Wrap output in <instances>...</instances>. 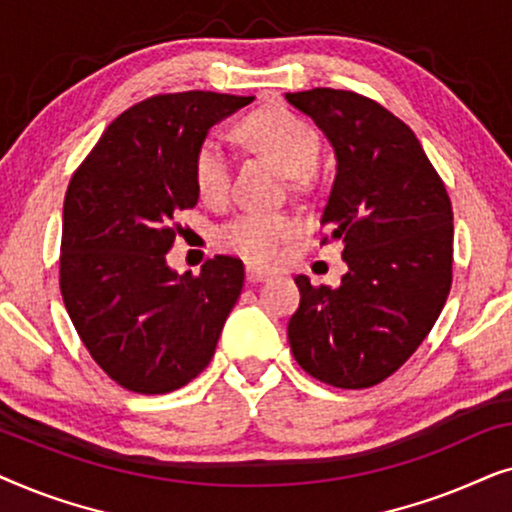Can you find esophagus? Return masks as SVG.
<instances>
[{
	"label": "esophagus",
	"mask_w": 512,
	"mask_h": 512,
	"mask_svg": "<svg viewBox=\"0 0 512 512\" xmlns=\"http://www.w3.org/2000/svg\"><path fill=\"white\" fill-rule=\"evenodd\" d=\"M268 277H270L268 270L256 268V265H249V268H247V279H249V282L258 284V282H265V279H268Z\"/></svg>",
	"instance_id": "34e87169"
}]
</instances>
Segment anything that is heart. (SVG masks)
Segmentation results:
<instances>
[{
  "label": "heart",
  "instance_id": "obj_1",
  "mask_svg": "<svg viewBox=\"0 0 512 512\" xmlns=\"http://www.w3.org/2000/svg\"><path fill=\"white\" fill-rule=\"evenodd\" d=\"M240 135L282 167L291 177L310 172L319 156V135L303 116L284 107H265L242 118ZM193 177L200 195L219 202L230 188V158L219 139H202L193 160ZM300 223L291 214L242 212L216 230L223 249L251 263H272L279 249L298 235Z\"/></svg>",
  "mask_w": 512,
  "mask_h": 512
}]
</instances>
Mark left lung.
I'll list each match as a JSON object with an SVG mask.
<instances>
[{
	"mask_svg": "<svg viewBox=\"0 0 512 512\" xmlns=\"http://www.w3.org/2000/svg\"><path fill=\"white\" fill-rule=\"evenodd\" d=\"M335 151L321 244L340 242L338 289L296 277L291 352L314 380L375 387L415 354L452 286V202L408 125L352 90L286 93Z\"/></svg>",
	"mask_w": 512,
	"mask_h": 512,
	"instance_id": "1",
	"label": "left lung"
}]
</instances>
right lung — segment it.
Wrapping results in <instances>:
<instances>
[{"mask_svg": "<svg viewBox=\"0 0 512 512\" xmlns=\"http://www.w3.org/2000/svg\"><path fill=\"white\" fill-rule=\"evenodd\" d=\"M254 97L153 95L123 111L69 181L62 207L60 291L97 366L135 394H167L212 361L244 284L240 258L200 275L165 261L174 219L198 205L193 160L209 128Z\"/></svg>", "mask_w": 512, "mask_h": 512, "instance_id": "right-lung-1", "label": "right lung"}]
</instances>
